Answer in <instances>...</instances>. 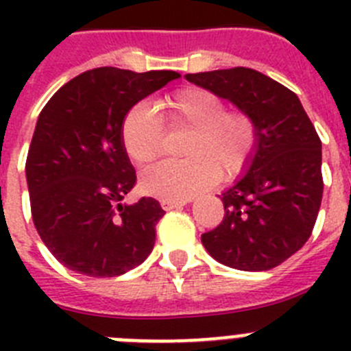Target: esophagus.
<instances>
[{"instance_id":"1","label":"esophagus","mask_w":351,"mask_h":351,"mask_svg":"<svg viewBox=\"0 0 351 351\" xmlns=\"http://www.w3.org/2000/svg\"><path fill=\"white\" fill-rule=\"evenodd\" d=\"M188 202H191V198H186V200H161V207L165 210L178 209V207L186 206Z\"/></svg>"}]
</instances>
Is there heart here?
<instances>
[{
    "label": "heart",
    "mask_w": 351,
    "mask_h": 351,
    "mask_svg": "<svg viewBox=\"0 0 351 351\" xmlns=\"http://www.w3.org/2000/svg\"><path fill=\"white\" fill-rule=\"evenodd\" d=\"M172 130H190L182 142V160L163 161L142 173L145 193L161 200H186L207 190L216 179L232 181L250 167L258 147L255 116L244 108H226L225 100L204 88H184L158 104ZM121 141L135 165L161 156L165 130L147 105H135L125 116Z\"/></svg>",
    "instance_id": "1"
}]
</instances>
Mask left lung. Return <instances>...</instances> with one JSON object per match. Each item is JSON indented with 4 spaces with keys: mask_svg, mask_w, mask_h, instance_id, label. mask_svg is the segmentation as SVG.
Returning <instances> with one entry per match:
<instances>
[{
    "mask_svg": "<svg viewBox=\"0 0 351 351\" xmlns=\"http://www.w3.org/2000/svg\"><path fill=\"white\" fill-rule=\"evenodd\" d=\"M184 77L253 114L260 132L250 170L221 195L223 221L202 244L239 271L278 267L306 244L320 210V137L295 93L260 71L235 66Z\"/></svg>",
    "mask_w": 351,
    "mask_h": 351,
    "instance_id": "1",
    "label": "left lung"
}]
</instances>
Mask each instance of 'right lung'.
Masks as SVG:
<instances>
[{
    "label": "right lung",
    "mask_w": 351,
    "mask_h": 351,
    "mask_svg": "<svg viewBox=\"0 0 351 351\" xmlns=\"http://www.w3.org/2000/svg\"><path fill=\"white\" fill-rule=\"evenodd\" d=\"M178 71L88 70L42 108L26 160L31 216L40 239L64 267L114 278L147 258L165 210L151 197L126 206L137 182L121 141L133 105Z\"/></svg>",
    "instance_id": "obj_1"
}]
</instances>
